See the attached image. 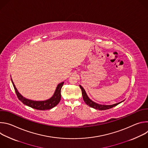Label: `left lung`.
Masks as SVG:
<instances>
[{
	"instance_id": "1",
	"label": "left lung",
	"mask_w": 148,
	"mask_h": 148,
	"mask_svg": "<svg viewBox=\"0 0 148 148\" xmlns=\"http://www.w3.org/2000/svg\"><path fill=\"white\" fill-rule=\"evenodd\" d=\"M79 87H80V88L81 89V91H82V97H83V99H84V102H85L86 103L87 105H88V106H90V107L93 108H94L95 110H108V109L113 108L114 107H115L116 105H118L119 103H121L122 102V101H121L120 102H118V103H115V104H113V105H108L98 104V103H95V102L92 101L91 99H90L89 98V97H88L87 94H86V92L85 90L83 88V87L82 86H81L79 85Z\"/></svg>"
}]
</instances>
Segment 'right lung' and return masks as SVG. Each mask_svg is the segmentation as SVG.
<instances>
[{"instance_id": "1", "label": "right lung", "mask_w": 148, "mask_h": 148, "mask_svg": "<svg viewBox=\"0 0 148 148\" xmlns=\"http://www.w3.org/2000/svg\"><path fill=\"white\" fill-rule=\"evenodd\" d=\"M12 82L13 84V86L14 87L16 94L17 96L18 99L23 102L25 105L29 106L32 108L38 110H47L51 109L56 107V105L59 103L61 99V89L63 86V84L64 82H62L58 84V86L56 88V90L53 94V95L49 99L45 101H33L29 99H27L23 97L17 91V88H16L13 82L12 79L11 78Z\"/></svg>"}]
</instances>
